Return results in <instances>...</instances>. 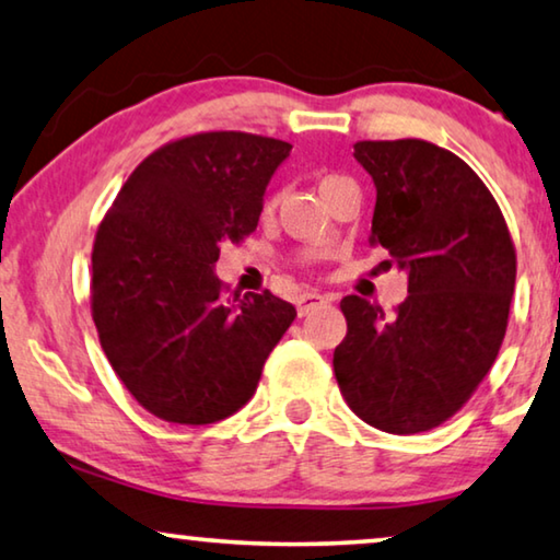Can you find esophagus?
<instances>
[{"mask_svg":"<svg viewBox=\"0 0 560 560\" xmlns=\"http://www.w3.org/2000/svg\"><path fill=\"white\" fill-rule=\"evenodd\" d=\"M327 302H329L327 296L316 294V291H306V294L296 296V312H299V316H306L308 312H314L316 306H322V304H327Z\"/></svg>","mask_w":560,"mask_h":560,"instance_id":"34e87169","label":"esophagus"}]
</instances>
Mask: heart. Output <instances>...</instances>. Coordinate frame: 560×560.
<instances>
[{"label": "heart", "instance_id": "1", "mask_svg": "<svg viewBox=\"0 0 560 560\" xmlns=\"http://www.w3.org/2000/svg\"><path fill=\"white\" fill-rule=\"evenodd\" d=\"M334 180H339V175H324V178H322V183H319V188H324V186H329V183H334Z\"/></svg>", "mask_w": 560, "mask_h": 560}]
</instances>
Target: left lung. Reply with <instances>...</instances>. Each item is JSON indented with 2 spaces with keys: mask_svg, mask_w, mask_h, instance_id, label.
<instances>
[{
  "mask_svg": "<svg viewBox=\"0 0 560 560\" xmlns=\"http://www.w3.org/2000/svg\"><path fill=\"white\" fill-rule=\"evenodd\" d=\"M354 158L377 188L370 246L407 271V299H341L347 337L334 349L341 397L372 428L428 432L486 380L503 345L515 246L486 183L428 140H360Z\"/></svg>",
  "mask_w": 560,
  "mask_h": 560,
  "instance_id": "obj_1",
  "label": "left lung"
}]
</instances>
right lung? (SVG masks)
Returning a JSON list of instances; mask_svg holds the SVG:
<instances>
[{
    "label": "right lung",
    "mask_w": 560,
    "mask_h": 560,
    "mask_svg": "<svg viewBox=\"0 0 560 560\" xmlns=\"http://www.w3.org/2000/svg\"><path fill=\"white\" fill-rule=\"evenodd\" d=\"M291 145L208 130L153 150L125 180L93 244L90 308L125 389L173 424H211L254 397L266 357L296 319L269 289L226 294L223 244L258 226Z\"/></svg>",
    "instance_id": "add662e5"
}]
</instances>
